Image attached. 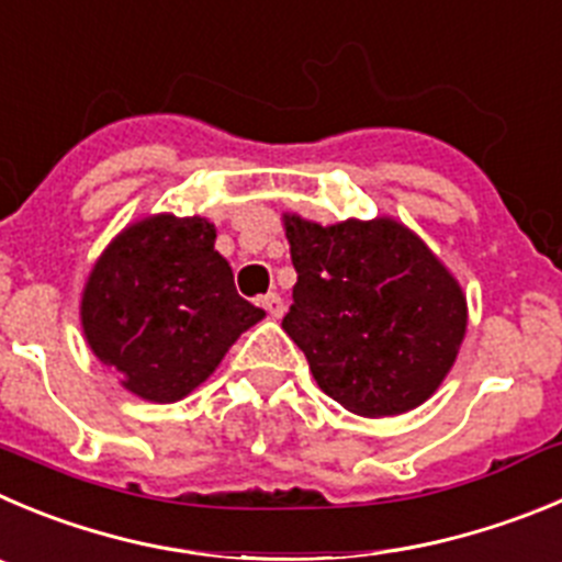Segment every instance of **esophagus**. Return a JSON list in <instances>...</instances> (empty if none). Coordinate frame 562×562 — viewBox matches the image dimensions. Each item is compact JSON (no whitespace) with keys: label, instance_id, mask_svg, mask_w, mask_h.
<instances>
[{"label":"esophagus","instance_id":"1","mask_svg":"<svg viewBox=\"0 0 562 562\" xmlns=\"http://www.w3.org/2000/svg\"><path fill=\"white\" fill-rule=\"evenodd\" d=\"M260 305H263L266 313H269V316H274V318H280L282 313H285V302H282L280 293H266V296L260 299Z\"/></svg>","mask_w":562,"mask_h":562}]
</instances>
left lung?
I'll use <instances>...</instances> for the list:
<instances>
[{"mask_svg":"<svg viewBox=\"0 0 562 562\" xmlns=\"http://www.w3.org/2000/svg\"><path fill=\"white\" fill-rule=\"evenodd\" d=\"M296 269L282 329L318 387L358 416L432 396L465 335V299L432 251L391 218L333 227L285 216Z\"/></svg>","mask_w":562,"mask_h":562,"instance_id":"left-lung-1","label":"left lung"}]
</instances>
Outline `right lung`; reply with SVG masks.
Wrapping results in <instances>:
<instances>
[{
	"label": "right lung",
	"instance_id": "right-lung-1",
	"mask_svg": "<svg viewBox=\"0 0 562 562\" xmlns=\"http://www.w3.org/2000/svg\"><path fill=\"white\" fill-rule=\"evenodd\" d=\"M204 218L155 216L124 229L93 266L82 329L93 355L149 402H177L266 316L238 296Z\"/></svg>",
	"mask_w": 562,
	"mask_h": 562
}]
</instances>
